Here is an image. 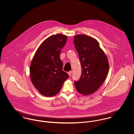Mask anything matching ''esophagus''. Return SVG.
<instances>
[{"label":"esophagus","instance_id":"esophagus-1","mask_svg":"<svg viewBox=\"0 0 134 134\" xmlns=\"http://www.w3.org/2000/svg\"><path fill=\"white\" fill-rule=\"evenodd\" d=\"M72 71H70V72H68V74H69V76H71L72 75Z\"/></svg>","mask_w":134,"mask_h":134}]
</instances>
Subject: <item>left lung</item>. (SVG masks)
Masks as SVG:
<instances>
[{
    "label": "left lung",
    "mask_w": 134,
    "mask_h": 134,
    "mask_svg": "<svg viewBox=\"0 0 134 134\" xmlns=\"http://www.w3.org/2000/svg\"><path fill=\"white\" fill-rule=\"evenodd\" d=\"M74 43L82 70L81 76L74 84L79 93L89 95L104 82L109 70L108 61L95 38L79 35L74 37Z\"/></svg>",
    "instance_id": "obj_1"
}]
</instances>
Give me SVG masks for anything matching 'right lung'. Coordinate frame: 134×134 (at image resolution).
Returning a JSON list of instances; mask_svg holds the SVG:
<instances>
[{
  "mask_svg": "<svg viewBox=\"0 0 134 134\" xmlns=\"http://www.w3.org/2000/svg\"><path fill=\"white\" fill-rule=\"evenodd\" d=\"M66 41L67 37L62 34L48 37L39 46L32 60L31 80L43 96H53L58 94L69 77L62 70L63 63L60 58L61 49Z\"/></svg>",
  "mask_w": 134,
  "mask_h": 134,
  "instance_id": "right-lung-1",
  "label": "right lung"
}]
</instances>
